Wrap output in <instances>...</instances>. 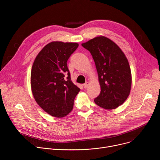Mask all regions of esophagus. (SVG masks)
Instances as JSON below:
<instances>
[{"label": "esophagus", "mask_w": 160, "mask_h": 160, "mask_svg": "<svg viewBox=\"0 0 160 160\" xmlns=\"http://www.w3.org/2000/svg\"><path fill=\"white\" fill-rule=\"evenodd\" d=\"M88 86H89V82H86L83 85V88H87L88 87Z\"/></svg>", "instance_id": "1"}]
</instances>
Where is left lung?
Wrapping results in <instances>:
<instances>
[{
	"label": "left lung",
	"mask_w": 160,
	"mask_h": 160,
	"mask_svg": "<svg viewBox=\"0 0 160 160\" xmlns=\"http://www.w3.org/2000/svg\"><path fill=\"white\" fill-rule=\"evenodd\" d=\"M82 46L93 57L100 85L97 105L113 110L122 104L130 95L132 74L128 61L119 46L104 36L92 39Z\"/></svg>",
	"instance_id": "left-lung-1"
}]
</instances>
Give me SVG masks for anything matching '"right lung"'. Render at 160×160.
I'll return each instance as SVG.
<instances>
[{
    "mask_svg": "<svg viewBox=\"0 0 160 160\" xmlns=\"http://www.w3.org/2000/svg\"><path fill=\"white\" fill-rule=\"evenodd\" d=\"M78 47L77 43L52 41L43 48L33 62L30 77L33 96L38 105L53 117L68 115L80 91L71 81L67 65Z\"/></svg>",
    "mask_w": 160,
    "mask_h": 160,
    "instance_id": "obj_1",
    "label": "right lung"
}]
</instances>
